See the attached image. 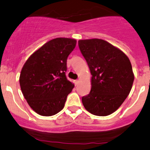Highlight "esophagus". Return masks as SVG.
<instances>
[{"mask_svg": "<svg viewBox=\"0 0 150 150\" xmlns=\"http://www.w3.org/2000/svg\"><path fill=\"white\" fill-rule=\"evenodd\" d=\"M79 83V80H75V81H74V84H75V86H78Z\"/></svg>", "mask_w": 150, "mask_h": 150, "instance_id": "34e87169", "label": "esophagus"}]
</instances>
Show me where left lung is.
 <instances>
[{
	"instance_id": "1",
	"label": "left lung",
	"mask_w": 150,
	"mask_h": 150,
	"mask_svg": "<svg viewBox=\"0 0 150 150\" xmlns=\"http://www.w3.org/2000/svg\"><path fill=\"white\" fill-rule=\"evenodd\" d=\"M79 47L91 74V88L82 97L86 110L98 116L114 112L129 95L134 74L123 52L100 39L81 40Z\"/></svg>"
}]
</instances>
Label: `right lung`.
<instances>
[{"instance_id":"obj_1","label":"right lung","mask_w":150,"mask_h":150,"mask_svg":"<svg viewBox=\"0 0 150 150\" xmlns=\"http://www.w3.org/2000/svg\"><path fill=\"white\" fill-rule=\"evenodd\" d=\"M76 40L58 38L45 43L28 59L20 75L25 98L37 113L52 116L61 111L74 84L67 79V57Z\"/></svg>"}]
</instances>
